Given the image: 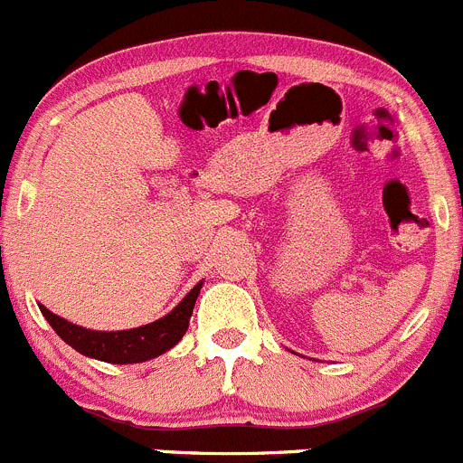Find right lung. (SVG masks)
Here are the masks:
<instances>
[{"label":"right lung","mask_w":463,"mask_h":463,"mask_svg":"<svg viewBox=\"0 0 463 463\" xmlns=\"http://www.w3.org/2000/svg\"><path fill=\"white\" fill-rule=\"evenodd\" d=\"M203 283L204 281L195 283L168 315L146 324V326L128 328V331H91V328H82L58 317L43 304H40V310L52 324L53 331L61 335V340H65L78 354L109 364H135L166 354L184 337Z\"/></svg>","instance_id":"right-lung-1"}]
</instances>
